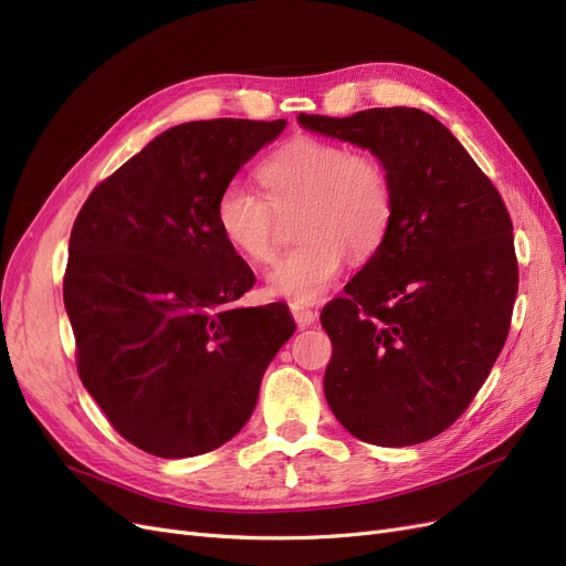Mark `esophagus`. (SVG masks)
Returning a JSON list of instances; mask_svg holds the SVG:
<instances>
[{
    "label": "esophagus",
    "mask_w": 566,
    "mask_h": 566,
    "mask_svg": "<svg viewBox=\"0 0 566 566\" xmlns=\"http://www.w3.org/2000/svg\"><path fill=\"white\" fill-rule=\"evenodd\" d=\"M290 312H293V318L300 328H306V325L316 323V318H318L316 310H310V306H302V304H293L290 306Z\"/></svg>",
    "instance_id": "34e87169"
}]
</instances>
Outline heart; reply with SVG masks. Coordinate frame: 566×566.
Wrapping results in <instances>:
<instances>
[{
    "label": "heart",
    "mask_w": 566,
    "mask_h": 566,
    "mask_svg": "<svg viewBox=\"0 0 566 566\" xmlns=\"http://www.w3.org/2000/svg\"><path fill=\"white\" fill-rule=\"evenodd\" d=\"M266 196L243 181L219 191L214 219L221 238L252 264L273 260L281 217L297 210L300 248L266 273L273 295L321 300L352 260L366 262L391 229L394 188L387 167L339 142L297 136L260 165Z\"/></svg>",
    "instance_id": "obj_1"
}]
</instances>
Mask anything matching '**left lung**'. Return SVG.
<instances>
[{"label": "left lung", "mask_w": 566, "mask_h": 566, "mask_svg": "<svg viewBox=\"0 0 566 566\" xmlns=\"http://www.w3.org/2000/svg\"><path fill=\"white\" fill-rule=\"evenodd\" d=\"M297 119L368 148L391 179L382 248L321 312L333 342L323 391L356 439L413 447L465 413L507 339L520 283L507 208L430 113Z\"/></svg>", "instance_id": "obj_1"}]
</instances>
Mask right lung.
I'll return each mask as SVG.
<instances>
[{
	"mask_svg": "<svg viewBox=\"0 0 566 566\" xmlns=\"http://www.w3.org/2000/svg\"><path fill=\"white\" fill-rule=\"evenodd\" d=\"M285 119H200L156 136L75 219L63 302L82 385L119 437L158 458L219 449L250 420L262 375L295 333L221 238L219 191Z\"/></svg>",
	"mask_w": 566,
	"mask_h": 566,
	"instance_id": "1",
	"label": "right lung"
}]
</instances>
